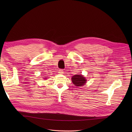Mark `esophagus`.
Segmentation results:
<instances>
[{
	"instance_id": "obj_1",
	"label": "esophagus",
	"mask_w": 132,
	"mask_h": 132,
	"mask_svg": "<svg viewBox=\"0 0 132 132\" xmlns=\"http://www.w3.org/2000/svg\"><path fill=\"white\" fill-rule=\"evenodd\" d=\"M63 69H59V70H58V73L59 74H63Z\"/></svg>"
}]
</instances>
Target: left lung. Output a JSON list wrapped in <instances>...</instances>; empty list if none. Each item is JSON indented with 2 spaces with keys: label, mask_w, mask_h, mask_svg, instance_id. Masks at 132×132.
I'll return each instance as SVG.
<instances>
[{
  "label": "left lung",
  "mask_w": 132,
  "mask_h": 132,
  "mask_svg": "<svg viewBox=\"0 0 132 132\" xmlns=\"http://www.w3.org/2000/svg\"><path fill=\"white\" fill-rule=\"evenodd\" d=\"M72 82L75 86H81L86 82V79L81 75H75L71 78Z\"/></svg>",
  "instance_id": "8db88e82"
}]
</instances>
